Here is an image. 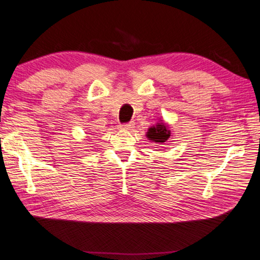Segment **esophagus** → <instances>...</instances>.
I'll return each mask as SVG.
<instances>
[{
  "instance_id": "esophagus-1",
  "label": "esophagus",
  "mask_w": 260,
  "mask_h": 260,
  "mask_svg": "<svg viewBox=\"0 0 260 260\" xmlns=\"http://www.w3.org/2000/svg\"><path fill=\"white\" fill-rule=\"evenodd\" d=\"M134 122H130V123H126V124H121L120 125V129L121 130H125V131H127V130H133V127H134Z\"/></svg>"
}]
</instances>
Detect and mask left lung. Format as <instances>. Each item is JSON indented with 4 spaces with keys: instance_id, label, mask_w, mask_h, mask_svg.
Listing matches in <instances>:
<instances>
[{
    "instance_id": "1",
    "label": "left lung",
    "mask_w": 260,
    "mask_h": 260,
    "mask_svg": "<svg viewBox=\"0 0 260 260\" xmlns=\"http://www.w3.org/2000/svg\"><path fill=\"white\" fill-rule=\"evenodd\" d=\"M170 136L171 130L169 125L162 120L156 122L155 125L148 127V131L146 133V137L156 144H165L170 138Z\"/></svg>"
}]
</instances>
